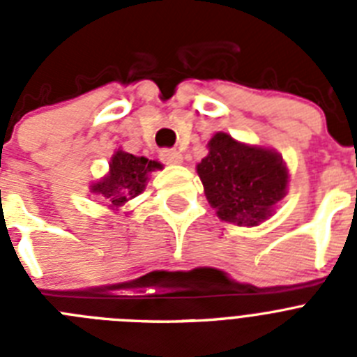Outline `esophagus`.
Here are the masks:
<instances>
[{
    "mask_svg": "<svg viewBox=\"0 0 357 357\" xmlns=\"http://www.w3.org/2000/svg\"><path fill=\"white\" fill-rule=\"evenodd\" d=\"M160 160L166 164H181L182 153L176 150H162L160 151Z\"/></svg>",
    "mask_w": 357,
    "mask_h": 357,
    "instance_id": "obj_1",
    "label": "esophagus"
}]
</instances>
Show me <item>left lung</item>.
<instances>
[{
	"label": "left lung",
	"instance_id": "1",
	"mask_svg": "<svg viewBox=\"0 0 357 357\" xmlns=\"http://www.w3.org/2000/svg\"><path fill=\"white\" fill-rule=\"evenodd\" d=\"M197 164L204 193L216 216L239 227H255L273 216L288 195L289 169L273 148L248 144L216 132Z\"/></svg>",
	"mask_w": 357,
	"mask_h": 357
}]
</instances>
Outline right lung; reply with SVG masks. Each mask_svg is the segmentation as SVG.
<instances>
[{
    "mask_svg": "<svg viewBox=\"0 0 357 357\" xmlns=\"http://www.w3.org/2000/svg\"><path fill=\"white\" fill-rule=\"evenodd\" d=\"M155 169H162V164L146 157L132 155L118 148L114 155L110 157L107 175L91 182L89 189L93 195L102 197L110 209L119 211L127 202L143 193L148 176Z\"/></svg>",
    "mask_w": 357,
    "mask_h": 357,
    "instance_id": "1",
    "label": "right lung"
}]
</instances>
